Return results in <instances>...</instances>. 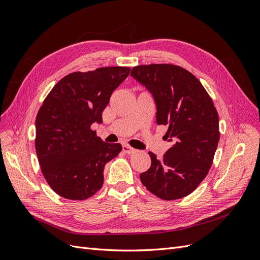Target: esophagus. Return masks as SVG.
I'll return each instance as SVG.
<instances>
[{
	"mask_svg": "<svg viewBox=\"0 0 260 260\" xmlns=\"http://www.w3.org/2000/svg\"><path fill=\"white\" fill-rule=\"evenodd\" d=\"M122 149H123V152H124L125 154H135V153H137V149L131 147V146H129V145H123V146H122Z\"/></svg>",
	"mask_w": 260,
	"mask_h": 260,
	"instance_id": "obj_1",
	"label": "esophagus"
}]
</instances>
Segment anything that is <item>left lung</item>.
I'll return each instance as SVG.
<instances>
[{"mask_svg": "<svg viewBox=\"0 0 260 260\" xmlns=\"http://www.w3.org/2000/svg\"><path fill=\"white\" fill-rule=\"evenodd\" d=\"M131 76L149 91L156 104L157 124L168 125L166 140L174 142L140 175L147 190L165 201L191 194L205 179L219 142V118L200 80L184 68L170 64L141 65Z\"/></svg>", "mask_w": 260, "mask_h": 260, "instance_id": "left-lung-1", "label": "left lung"}]
</instances>
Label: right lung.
I'll list each match as a JSON object with an SVG mask.
<instances>
[{"label":"right lung","instance_id":"obj_1","mask_svg":"<svg viewBox=\"0 0 260 260\" xmlns=\"http://www.w3.org/2000/svg\"><path fill=\"white\" fill-rule=\"evenodd\" d=\"M129 74V67L69 74L54 85L39 109V164L46 182L61 198H91L103 185L105 165L121 152L119 143H105L91 124L102 123L112 93Z\"/></svg>","mask_w":260,"mask_h":260}]
</instances>
